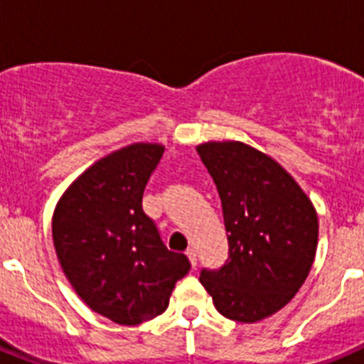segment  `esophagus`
<instances>
[{
	"mask_svg": "<svg viewBox=\"0 0 364 364\" xmlns=\"http://www.w3.org/2000/svg\"><path fill=\"white\" fill-rule=\"evenodd\" d=\"M186 255H188L189 262H191V266L195 268V266H197V252H195L193 247H189L188 252H186Z\"/></svg>",
	"mask_w": 364,
	"mask_h": 364,
	"instance_id": "obj_1",
	"label": "esophagus"
}]
</instances>
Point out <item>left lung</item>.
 <instances>
[{
    "label": "left lung",
    "instance_id": "obj_1",
    "mask_svg": "<svg viewBox=\"0 0 364 364\" xmlns=\"http://www.w3.org/2000/svg\"><path fill=\"white\" fill-rule=\"evenodd\" d=\"M218 189L230 257L200 282L224 317L257 323L286 306L306 281L319 220L306 193L268 154L242 142L197 147Z\"/></svg>",
    "mask_w": 364,
    "mask_h": 364
}]
</instances>
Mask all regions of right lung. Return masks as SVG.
Listing matches in <instances>:
<instances>
[{
    "label": "right lung",
    "instance_id": "1",
    "mask_svg": "<svg viewBox=\"0 0 364 364\" xmlns=\"http://www.w3.org/2000/svg\"><path fill=\"white\" fill-rule=\"evenodd\" d=\"M160 144H133L107 154L74 180L53 215V240L65 277L87 306L112 323L134 326L169 304L189 272L144 213L147 180Z\"/></svg>",
    "mask_w": 364,
    "mask_h": 364
}]
</instances>
